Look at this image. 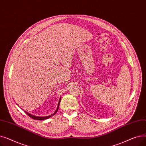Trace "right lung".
Masks as SVG:
<instances>
[{
	"mask_svg": "<svg viewBox=\"0 0 146 146\" xmlns=\"http://www.w3.org/2000/svg\"><path fill=\"white\" fill-rule=\"evenodd\" d=\"M60 101H61V98H60L59 101H58V104H57V109H56V111H55L54 112L52 115H49V116H46V117H37V116L33 115H32V114H31V113H29L27 112V111H24V110H22V108H21V109H22L23 111H24L26 113V114H27L28 115L29 117H30L31 118H33V119H34L41 120H41H44V119H48V118H50V117H52L53 115H54L57 113V111H58V107H59V105H60Z\"/></svg>",
	"mask_w": 146,
	"mask_h": 146,
	"instance_id": "obj_1",
	"label": "right lung"
}]
</instances>
